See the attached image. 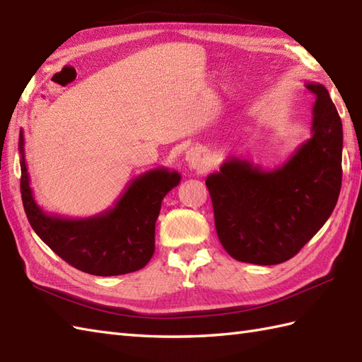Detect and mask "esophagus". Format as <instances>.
<instances>
[{"label":"esophagus","mask_w":362,"mask_h":362,"mask_svg":"<svg viewBox=\"0 0 362 362\" xmlns=\"http://www.w3.org/2000/svg\"><path fill=\"white\" fill-rule=\"evenodd\" d=\"M187 161L191 168L199 169L204 163V152L199 148H193L187 152Z\"/></svg>","instance_id":"34e87169"}]
</instances>
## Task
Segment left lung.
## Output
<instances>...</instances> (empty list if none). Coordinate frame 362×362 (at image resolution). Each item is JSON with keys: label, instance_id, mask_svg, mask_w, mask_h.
<instances>
[{"label": "left lung", "instance_id": "1", "mask_svg": "<svg viewBox=\"0 0 362 362\" xmlns=\"http://www.w3.org/2000/svg\"><path fill=\"white\" fill-rule=\"evenodd\" d=\"M316 96L311 138L286 163L263 169L228 157L206 177L222 247L244 263L288 261L332 216L342 185V122L328 90L306 82Z\"/></svg>", "mask_w": 362, "mask_h": 362}]
</instances>
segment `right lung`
I'll return each instance as SVG.
<instances>
[{"label": "right lung", "instance_id": "obj_1", "mask_svg": "<svg viewBox=\"0 0 362 362\" xmlns=\"http://www.w3.org/2000/svg\"><path fill=\"white\" fill-rule=\"evenodd\" d=\"M21 199L30 227L38 238L82 272L99 276L140 271L156 250V221L163 197L180 183V174L156 168L129 183L113 206L88 218H62L45 213L30 189L20 130Z\"/></svg>", "mask_w": 362, "mask_h": 362}]
</instances>
